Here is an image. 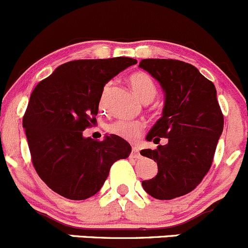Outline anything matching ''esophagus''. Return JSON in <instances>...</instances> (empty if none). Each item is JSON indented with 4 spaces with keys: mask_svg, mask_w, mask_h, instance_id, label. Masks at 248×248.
Instances as JSON below:
<instances>
[{
    "mask_svg": "<svg viewBox=\"0 0 248 248\" xmlns=\"http://www.w3.org/2000/svg\"><path fill=\"white\" fill-rule=\"evenodd\" d=\"M131 155L134 157H136V159H140V157H141V154H140V149H139V148H137V147H132Z\"/></svg>",
    "mask_w": 248,
    "mask_h": 248,
    "instance_id": "obj_1",
    "label": "esophagus"
}]
</instances>
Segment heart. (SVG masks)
<instances>
[{"label":"heart","mask_w":248,"mask_h":248,"mask_svg":"<svg viewBox=\"0 0 248 248\" xmlns=\"http://www.w3.org/2000/svg\"><path fill=\"white\" fill-rule=\"evenodd\" d=\"M129 82L134 93L144 103H149L155 98L157 93V87L149 74L144 71H136L129 76ZM104 105V94L100 96V106ZM144 124L140 121H126L117 119L107 125V131L122 139L135 141L142 135Z\"/></svg>","instance_id":"1"}]
</instances>
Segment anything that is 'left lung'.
Returning a JSON list of instances; mask_svg holds the SVG:
<instances>
[{
	"label": "left lung",
	"instance_id": "left-lung-1",
	"mask_svg": "<svg viewBox=\"0 0 248 248\" xmlns=\"http://www.w3.org/2000/svg\"><path fill=\"white\" fill-rule=\"evenodd\" d=\"M140 67L156 78L166 93L162 117L147 135L148 141L167 144L143 149L157 162V174L143 180L145 192L168 201L195 190L209 172L223 130V113L216 88L192 64L178 60L148 58Z\"/></svg>",
	"mask_w": 248,
	"mask_h": 248
}]
</instances>
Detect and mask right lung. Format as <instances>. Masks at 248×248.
<instances>
[{
  "mask_svg": "<svg viewBox=\"0 0 248 248\" xmlns=\"http://www.w3.org/2000/svg\"><path fill=\"white\" fill-rule=\"evenodd\" d=\"M136 63L129 57L71 61L33 89L22 126L33 167L56 193L73 201L92 197L111 166L130 155L131 145L122 137L98 141L82 132L96 122L105 83Z\"/></svg>",
  "mask_w": 248,
  "mask_h": 248,
  "instance_id": "right-lung-1",
  "label": "right lung"
}]
</instances>
